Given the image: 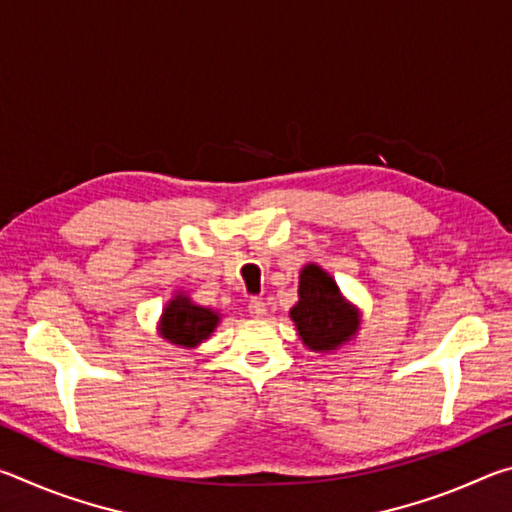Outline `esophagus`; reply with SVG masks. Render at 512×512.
I'll list each match as a JSON object with an SVG mask.
<instances>
[{
  "instance_id": "34e87169",
  "label": "esophagus",
  "mask_w": 512,
  "mask_h": 512,
  "mask_svg": "<svg viewBox=\"0 0 512 512\" xmlns=\"http://www.w3.org/2000/svg\"><path fill=\"white\" fill-rule=\"evenodd\" d=\"M248 314L253 318H264L266 316V305L262 298H253L248 302Z\"/></svg>"
}]
</instances>
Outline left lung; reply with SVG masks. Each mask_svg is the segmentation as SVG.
Masks as SVG:
<instances>
[{"mask_svg":"<svg viewBox=\"0 0 512 512\" xmlns=\"http://www.w3.org/2000/svg\"><path fill=\"white\" fill-rule=\"evenodd\" d=\"M298 298L289 316L311 352L341 348L359 332V309L343 298L334 277L320 266L307 264L302 268Z\"/></svg>","mask_w":512,"mask_h":512,"instance_id":"left-lung-1","label":"left lung"}]
</instances>
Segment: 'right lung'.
Listing matches in <instances>:
<instances>
[{"label":"right lung","mask_w":512,"mask_h":512,"mask_svg":"<svg viewBox=\"0 0 512 512\" xmlns=\"http://www.w3.org/2000/svg\"><path fill=\"white\" fill-rule=\"evenodd\" d=\"M221 316L216 311L194 305L185 293H178L169 300L160 316V336L178 348H196L205 339H210Z\"/></svg>","instance_id":"obj_1"}]
</instances>
